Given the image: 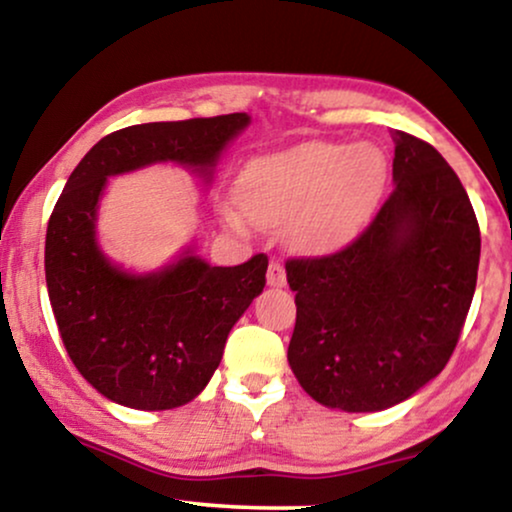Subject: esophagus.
<instances>
[{
    "label": "esophagus",
    "instance_id": "1",
    "mask_svg": "<svg viewBox=\"0 0 512 512\" xmlns=\"http://www.w3.org/2000/svg\"><path fill=\"white\" fill-rule=\"evenodd\" d=\"M268 284L277 286V289L286 284V270L279 261H270V265H268Z\"/></svg>",
    "mask_w": 512,
    "mask_h": 512
}]
</instances>
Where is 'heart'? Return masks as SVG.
<instances>
[{"mask_svg": "<svg viewBox=\"0 0 512 512\" xmlns=\"http://www.w3.org/2000/svg\"><path fill=\"white\" fill-rule=\"evenodd\" d=\"M387 174L380 146L307 142L249 160L233 193L254 226L289 223L298 249L331 254L359 235L382 198Z\"/></svg>", "mask_w": 512, "mask_h": 512, "instance_id": "heart-1", "label": "heart"}]
</instances>
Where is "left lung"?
Instances as JSON below:
<instances>
[{
    "instance_id": "left-lung-1",
    "label": "left lung",
    "mask_w": 512,
    "mask_h": 512,
    "mask_svg": "<svg viewBox=\"0 0 512 512\" xmlns=\"http://www.w3.org/2000/svg\"><path fill=\"white\" fill-rule=\"evenodd\" d=\"M394 191L345 249L289 258V366L314 401L375 412L447 366L471 307L480 226L466 188L424 139L394 130Z\"/></svg>"
}]
</instances>
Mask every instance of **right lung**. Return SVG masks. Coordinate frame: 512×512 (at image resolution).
Segmentation results:
<instances>
[{
    "label": "right lung",
    "instance_id": "obj_1",
    "mask_svg": "<svg viewBox=\"0 0 512 512\" xmlns=\"http://www.w3.org/2000/svg\"><path fill=\"white\" fill-rule=\"evenodd\" d=\"M247 114L142 123L102 137L55 202L46 230V286L76 370L109 401L170 410L193 401L219 368L230 328L265 286L268 256L216 268L191 249L151 275H130L97 247L107 179L151 163H179L212 179Z\"/></svg>",
    "mask_w": 512,
    "mask_h": 512
}]
</instances>
